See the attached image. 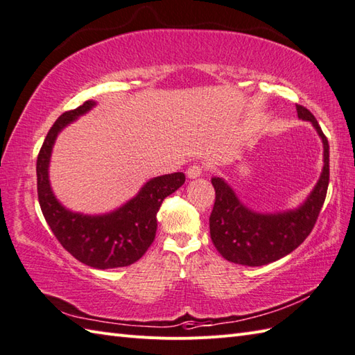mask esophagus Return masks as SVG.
Returning a JSON list of instances; mask_svg holds the SVG:
<instances>
[{
	"label": "esophagus",
	"mask_w": 355,
	"mask_h": 355,
	"mask_svg": "<svg viewBox=\"0 0 355 355\" xmlns=\"http://www.w3.org/2000/svg\"><path fill=\"white\" fill-rule=\"evenodd\" d=\"M202 172H204V166H202V164L193 163V164H191V166L187 168L186 174H187V178H198V177L202 175Z\"/></svg>",
	"instance_id": "34e87169"
}]
</instances>
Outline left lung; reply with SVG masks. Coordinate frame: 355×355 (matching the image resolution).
<instances>
[{
	"label": "left lung",
	"instance_id": "1",
	"mask_svg": "<svg viewBox=\"0 0 355 355\" xmlns=\"http://www.w3.org/2000/svg\"><path fill=\"white\" fill-rule=\"evenodd\" d=\"M298 116L310 121L324 144V169L307 201L296 210L260 215L237 200L222 178H211L216 200L210 215L211 242L225 260L243 266H263L275 261L306 241L322 209L329 181V146L316 118L296 104Z\"/></svg>",
	"mask_w": 355,
	"mask_h": 355
}]
</instances>
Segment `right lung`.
Wrapping results in <instances>:
<instances>
[{
	"instance_id": "add662e5",
	"label": "right lung",
	"mask_w": 355,
	"mask_h": 355,
	"mask_svg": "<svg viewBox=\"0 0 355 355\" xmlns=\"http://www.w3.org/2000/svg\"><path fill=\"white\" fill-rule=\"evenodd\" d=\"M94 105L95 101H86L77 109L64 112L49 128L36 163L40 210L57 241L78 261L95 269L130 266L154 242L160 205L164 198L184 184L186 177L183 172H175L153 178L137 196L109 215L85 216L66 210L49 187V155L59 131Z\"/></svg>"
}]
</instances>
